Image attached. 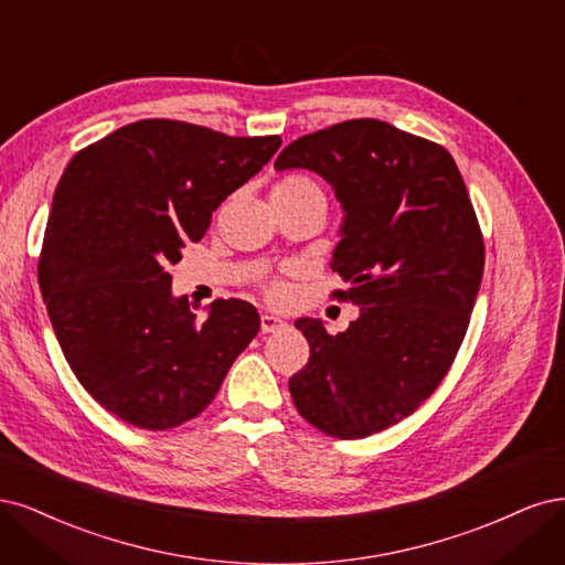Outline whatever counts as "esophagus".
Masks as SVG:
<instances>
[{"mask_svg":"<svg viewBox=\"0 0 565 565\" xmlns=\"http://www.w3.org/2000/svg\"><path fill=\"white\" fill-rule=\"evenodd\" d=\"M286 329V321L275 315H263L260 317V331L263 333H279Z\"/></svg>","mask_w":565,"mask_h":565,"instance_id":"1","label":"esophagus"}]
</instances>
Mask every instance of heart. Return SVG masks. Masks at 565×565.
Here are the masks:
<instances>
[{"label": "heart", "mask_w": 565, "mask_h": 565, "mask_svg": "<svg viewBox=\"0 0 565 565\" xmlns=\"http://www.w3.org/2000/svg\"><path fill=\"white\" fill-rule=\"evenodd\" d=\"M307 194H323L319 183H315L309 175L302 173H290L284 175L279 183L271 188V199H298V196H307ZM267 294L271 300H281L286 296V286L281 281H271L267 286Z\"/></svg>", "instance_id": "b5f03b06"}]
</instances>
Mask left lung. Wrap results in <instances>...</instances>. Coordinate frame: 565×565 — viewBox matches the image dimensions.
Here are the masks:
<instances>
[{"instance_id": "left-lung-1", "label": "left lung", "mask_w": 565, "mask_h": 565, "mask_svg": "<svg viewBox=\"0 0 565 565\" xmlns=\"http://www.w3.org/2000/svg\"><path fill=\"white\" fill-rule=\"evenodd\" d=\"M277 171L309 169L344 217L333 271L359 305L344 333L298 319L307 366L288 380L309 425L363 439L404 420L439 387L465 340L483 277V236L455 159L380 119H350L284 148Z\"/></svg>"}]
</instances>
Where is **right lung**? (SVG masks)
I'll list each match as a JSON object with an SVG mask.
<instances>
[{
  "instance_id": "right-lung-1",
  "label": "right lung",
  "mask_w": 565,
  "mask_h": 565,
  "mask_svg": "<svg viewBox=\"0 0 565 565\" xmlns=\"http://www.w3.org/2000/svg\"><path fill=\"white\" fill-rule=\"evenodd\" d=\"M279 145V136L142 119L70 159L53 192L40 288L72 373L119 420L154 431L192 420L260 331L256 307L236 298L196 319L171 294L169 267Z\"/></svg>"
}]
</instances>
